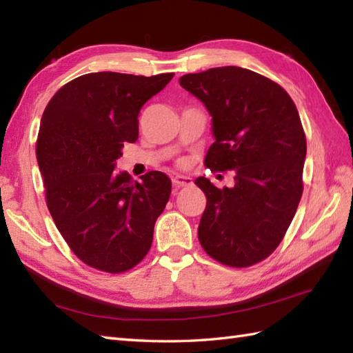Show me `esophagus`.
<instances>
[{"instance_id": "1", "label": "esophagus", "mask_w": 353, "mask_h": 353, "mask_svg": "<svg viewBox=\"0 0 353 353\" xmlns=\"http://www.w3.org/2000/svg\"><path fill=\"white\" fill-rule=\"evenodd\" d=\"M172 185H174L176 188H183V186L192 185V179L186 176H176L172 177Z\"/></svg>"}]
</instances>
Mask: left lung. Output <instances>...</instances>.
<instances>
[{"label": "left lung", "mask_w": 353, "mask_h": 353, "mask_svg": "<svg viewBox=\"0 0 353 353\" xmlns=\"http://www.w3.org/2000/svg\"><path fill=\"white\" fill-rule=\"evenodd\" d=\"M179 81L212 115L215 142L205 165L236 171L234 188L196 181L206 196L199 241L228 267L258 264L281 244L302 199L306 137L296 104L276 81L239 66Z\"/></svg>", "instance_id": "8db88e82"}]
</instances>
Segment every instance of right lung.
I'll list each match as a JSON object with an SVG mask.
<instances>
[{
    "label": "right lung",
    "instance_id": "1",
    "mask_svg": "<svg viewBox=\"0 0 353 353\" xmlns=\"http://www.w3.org/2000/svg\"><path fill=\"white\" fill-rule=\"evenodd\" d=\"M174 74L91 72L52 95L41 119L36 157L56 228L86 265L118 274L138 265L171 194V181L148 171L141 182L117 172L124 142L138 139L141 108Z\"/></svg>",
    "mask_w": 353,
    "mask_h": 353
}]
</instances>
